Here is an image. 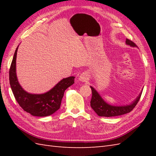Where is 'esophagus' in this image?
<instances>
[{"instance_id":"1","label":"esophagus","mask_w":156,"mask_h":156,"mask_svg":"<svg viewBox=\"0 0 156 156\" xmlns=\"http://www.w3.org/2000/svg\"><path fill=\"white\" fill-rule=\"evenodd\" d=\"M79 80L83 82H86L88 80V75L86 73H83V74H80L79 76Z\"/></svg>"}]
</instances>
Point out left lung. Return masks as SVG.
<instances>
[{
    "label": "left lung",
    "mask_w": 156,
    "mask_h": 156,
    "mask_svg": "<svg viewBox=\"0 0 156 156\" xmlns=\"http://www.w3.org/2000/svg\"><path fill=\"white\" fill-rule=\"evenodd\" d=\"M125 43L126 44L130 45L131 47H137L135 44L128 39H126ZM90 88L92 93L90 101V107L96 113L98 116H100V117H115V116L122 115L130 112L136 106L138 101H140L142 93L141 91L136 99H135V101L131 104L123 106H113L106 102L102 99L101 96L98 94V92L93 87H90Z\"/></svg>",
    "instance_id": "1"
}]
</instances>
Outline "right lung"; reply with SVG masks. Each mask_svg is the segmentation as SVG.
Returning a JSON list of instances; mask_svg holds the SVG:
<instances>
[{"instance_id":"right-lung-1","label":"right lung","mask_w":156,"mask_h":156,"mask_svg":"<svg viewBox=\"0 0 156 156\" xmlns=\"http://www.w3.org/2000/svg\"><path fill=\"white\" fill-rule=\"evenodd\" d=\"M18 48L13 56L9 70V81L12 93L23 110L35 117H47L60 107L65 90L74 83V76L62 79L51 90L44 94H31L20 85L16 73V59Z\"/></svg>"}]
</instances>
